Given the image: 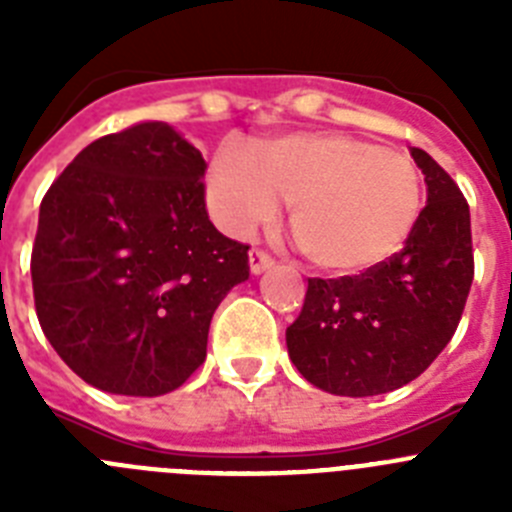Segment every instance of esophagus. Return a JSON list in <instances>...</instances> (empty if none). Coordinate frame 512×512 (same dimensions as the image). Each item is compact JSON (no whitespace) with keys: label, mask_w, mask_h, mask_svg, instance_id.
<instances>
[{"label":"esophagus","mask_w":512,"mask_h":512,"mask_svg":"<svg viewBox=\"0 0 512 512\" xmlns=\"http://www.w3.org/2000/svg\"><path fill=\"white\" fill-rule=\"evenodd\" d=\"M248 264H251L253 274H261V271H266L274 264V259H271L266 251H261V248H251V253H248Z\"/></svg>","instance_id":"obj_1"}]
</instances>
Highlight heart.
Masks as SVG:
<instances>
[{"label":"heart","mask_w":512,"mask_h":512,"mask_svg":"<svg viewBox=\"0 0 512 512\" xmlns=\"http://www.w3.org/2000/svg\"><path fill=\"white\" fill-rule=\"evenodd\" d=\"M217 225L246 238L289 202L302 253L333 274H356L402 248L418 223L423 176L410 156L346 133H295L223 148L207 169Z\"/></svg>","instance_id":"heart-1"}]
</instances>
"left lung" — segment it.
<instances>
[{
	"instance_id": "1",
	"label": "left lung",
	"mask_w": 512,
	"mask_h": 512,
	"mask_svg": "<svg viewBox=\"0 0 512 512\" xmlns=\"http://www.w3.org/2000/svg\"><path fill=\"white\" fill-rule=\"evenodd\" d=\"M410 153L425 174L428 205L405 248L364 274L307 279L300 318L287 328L297 372L330 395H382L413 382L451 341L467 305L469 205L428 153Z\"/></svg>"
}]
</instances>
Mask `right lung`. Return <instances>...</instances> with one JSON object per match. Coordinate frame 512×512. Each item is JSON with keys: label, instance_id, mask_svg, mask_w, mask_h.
I'll return each instance as SVG.
<instances>
[{"label": "right lung", "instance_id": "right-lung-1", "mask_svg": "<svg viewBox=\"0 0 512 512\" xmlns=\"http://www.w3.org/2000/svg\"><path fill=\"white\" fill-rule=\"evenodd\" d=\"M205 158L166 122L89 143L40 202L33 297L71 372L112 395L182 387L212 312L248 279V246L205 207Z\"/></svg>", "mask_w": 512, "mask_h": 512}]
</instances>
